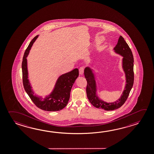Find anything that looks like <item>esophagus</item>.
Instances as JSON below:
<instances>
[{
    "instance_id": "1",
    "label": "esophagus",
    "mask_w": 154,
    "mask_h": 154,
    "mask_svg": "<svg viewBox=\"0 0 154 154\" xmlns=\"http://www.w3.org/2000/svg\"><path fill=\"white\" fill-rule=\"evenodd\" d=\"M84 67H81L79 69V74H80V75H82L83 74V72H84Z\"/></svg>"
}]
</instances>
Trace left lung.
<instances>
[{
	"label": "left lung",
	"instance_id": "left-lung-1",
	"mask_svg": "<svg viewBox=\"0 0 154 154\" xmlns=\"http://www.w3.org/2000/svg\"><path fill=\"white\" fill-rule=\"evenodd\" d=\"M114 50L115 52L123 57L122 68L125 73L126 80L125 89L120 99L116 101L107 103L99 99L96 95V81L92 70L89 67H87L84 69V75L87 81L86 91L88 99L95 107L105 110H114L122 107L128 99L134 85V57L130 48L122 36H120Z\"/></svg>",
	"mask_w": 154,
	"mask_h": 154
}]
</instances>
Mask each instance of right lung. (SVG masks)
<instances>
[{
  "label": "right lung",
  "instance_id": "add662e5",
  "mask_svg": "<svg viewBox=\"0 0 154 154\" xmlns=\"http://www.w3.org/2000/svg\"><path fill=\"white\" fill-rule=\"evenodd\" d=\"M38 35L31 41L24 54L22 69L24 88L36 107L42 110L54 112L61 110L66 106L70 99V92L73 84L79 75L78 69H75L69 72L60 75L55 83V87L51 94L45 98L34 95L28 79L26 57L32 45Z\"/></svg>",
  "mask_w": 154,
  "mask_h": 154
}]
</instances>
